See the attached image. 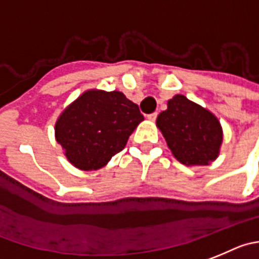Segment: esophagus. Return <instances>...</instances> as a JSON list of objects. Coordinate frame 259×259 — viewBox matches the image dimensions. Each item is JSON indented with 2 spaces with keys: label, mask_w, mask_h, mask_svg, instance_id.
Returning <instances> with one entry per match:
<instances>
[{
  "label": "esophagus",
  "mask_w": 259,
  "mask_h": 259,
  "mask_svg": "<svg viewBox=\"0 0 259 259\" xmlns=\"http://www.w3.org/2000/svg\"><path fill=\"white\" fill-rule=\"evenodd\" d=\"M147 118H148V120H151V121H154V120H156V118H157V112L151 113V115L147 116Z\"/></svg>",
  "instance_id": "34e87169"
}]
</instances>
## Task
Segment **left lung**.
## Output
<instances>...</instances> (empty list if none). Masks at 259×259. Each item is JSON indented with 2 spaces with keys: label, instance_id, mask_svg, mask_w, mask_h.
Returning a JSON list of instances; mask_svg holds the SVG:
<instances>
[{
  "label": "left lung",
  "instance_id": "1",
  "mask_svg": "<svg viewBox=\"0 0 259 259\" xmlns=\"http://www.w3.org/2000/svg\"><path fill=\"white\" fill-rule=\"evenodd\" d=\"M156 125L183 165L206 166L219 157L224 141L219 118L183 94L168 100L167 110L159 113Z\"/></svg>",
  "mask_w": 259,
  "mask_h": 259
}]
</instances>
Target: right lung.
<instances>
[{
    "instance_id": "obj_1",
    "label": "right lung",
    "mask_w": 259,
    "mask_h": 259,
    "mask_svg": "<svg viewBox=\"0 0 259 259\" xmlns=\"http://www.w3.org/2000/svg\"><path fill=\"white\" fill-rule=\"evenodd\" d=\"M143 120L138 105L122 92L89 89L62 111L55 124V138L72 166L93 171L124 149Z\"/></svg>"
}]
</instances>
